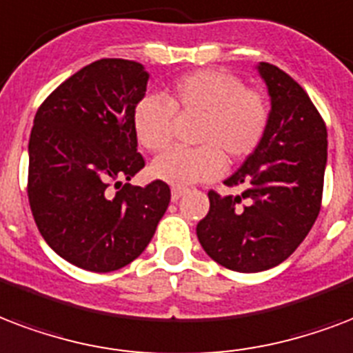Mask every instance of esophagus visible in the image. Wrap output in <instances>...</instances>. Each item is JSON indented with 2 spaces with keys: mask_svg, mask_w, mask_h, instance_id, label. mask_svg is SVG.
<instances>
[{
  "mask_svg": "<svg viewBox=\"0 0 353 353\" xmlns=\"http://www.w3.org/2000/svg\"><path fill=\"white\" fill-rule=\"evenodd\" d=\"M187 192V188H181V187H174L172 188V201H177L181 198L183 194Z\"/></svg>",
  "mask_w": 353,
  "mask_h": 353,
  "instance_id": "obj_1",
  "label": "esophagus"
}]
</instances>
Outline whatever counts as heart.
<instances>
[{"instance_id":"1","label":"heart","mask_w":353,"mask_h":353,"mask_svg":"<svg viewBox=\"0 0 353 353\" xmlns=\"http://www.w3.org/2000/svg\"><path fill=\"white\" fill-rule=\"evenodd\" d=\"M163 97L148 94L133 109V131L148 152H163L174 137V114L200 117L196 150H170L153 161L152 174L174 187L212 181L224 174L225 157L242 161L259 148L270 122L265 94L246 88L225 70H198L179 77Z\"/></svg>"}]
</instances>
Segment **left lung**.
Wrapping results in <instances>:
<instances>
[{"mask_svg":"<svg viewBox=\"0 0 353 353\" xmlns=\"http://www.w3.org/2000/svg\"><path fill=\"white\" fill-rule=\"evenodd\" d=\"M255 68L270 96L265 139L224 181L242 194L211 190L196 228L205 254L235 272L268 270L302 244L319 216L327 165L326 123L305 90L274 64Z\"/></svg>","mask_w":353,"mask_h":353,"instance_id":"1","label":"left lung"}]
</instances>
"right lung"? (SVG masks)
Masks as SVG:
<instances>
[{
    "mask_svg": "<svg viewBox=\"0 0 353 353\" xmlns=\"http://www.w3.org/2000/svg\"><path fill=\"white\" fill-rule=\"evenodd\" d=\"M141 63L101 59L40 105L29 139V205L40 235L72 265L112 272L146 250L170 203L165 181L131 187L144 168L133 109L146 96ZM121 190L112 195L110 185Z\"/></svg>",
    "mask_w": 353,
    "mask_h": 353,
    "instance_id": "right-lung-1",
    "label": "right lung"
}]
</instances>
